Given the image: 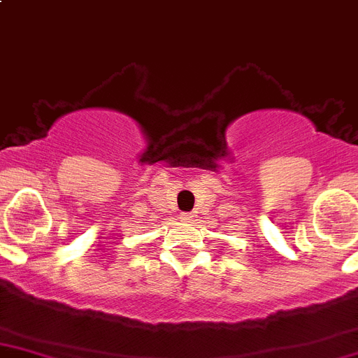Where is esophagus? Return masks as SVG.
Masks as SVG:
<instances>
[{
  "label": "esophagus",
  "mask_w": 358,
  "mask_h": 358,
  "mask_svg": "<svg viewBox=\"0 0 358 358\" xmlns=\"http://www.w3.org/2000/svg\"><path fill=\"white\" fill-rule=\"evenodd\" d=\"M182 219H183V221H192V219H194V215H192L191 212H183Z\"/></svg>",
  "instance_id": "obj_1"
}]
</instances>
